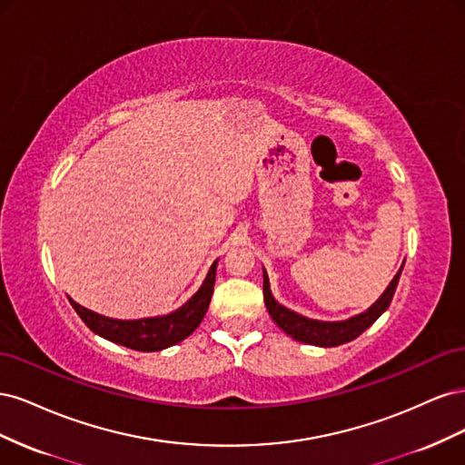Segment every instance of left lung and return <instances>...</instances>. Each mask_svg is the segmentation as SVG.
Here are the masks:
<instances>
[{
	"label": "left lung",
	"mask_w": 465,
	"mask_h": 465,
	"mask_svg": "<svg viewBox=\"0 0 465 465\" xmlns=\"http://www.w3.org/2000/svg\"><path fill=\"white\" fill-rule=\"evenodd\" d=\"M403 270V267H401ZM401 270L396 273V277L391 279V283L384 291L382 297H380L367 312H362L359 316H353L351 320L345 322H318V320H308L297 312L289 311V308L281 306L270 291V281H267V273L263 272V302L267 306V312L273 318L277 326L283 330L287 335H291L292 340L308 343V345H320V347H335L347 343L351 340H355L364 330L380 318L386 308L391 302L393 292H396L398 281L401 275Z\"/></svg>",
	"instance_id": "left-lung-1"
}]
</instances>
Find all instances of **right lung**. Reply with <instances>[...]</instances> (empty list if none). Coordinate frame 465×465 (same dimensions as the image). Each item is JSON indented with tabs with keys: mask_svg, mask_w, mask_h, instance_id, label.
Masks as SVG:
<instances>
[{
	"mask_svg": "<svg viewBox=\"0 0 465 465\" xmlns=\"http://www.w3.org/2000/svg\"><path fill=\"white\" fill-rule=\"evenodd\" d=\"M215 272L217 262L211 265L200 291L195 292L184 306L178 308L173 314L159 318L112 320L87 311V308H83L72 299H69V302L75 308L79 318L87 323V328L104 337V340L135 351H161L186 340V337L200 326V322L203 320L209 308L211 294H213Z\"/></svg>",
	"mask_w": 465,
	"mask_h": 465,
	"instance_id": "add662e5",
	"label": "right lung"
}]
</instances>
